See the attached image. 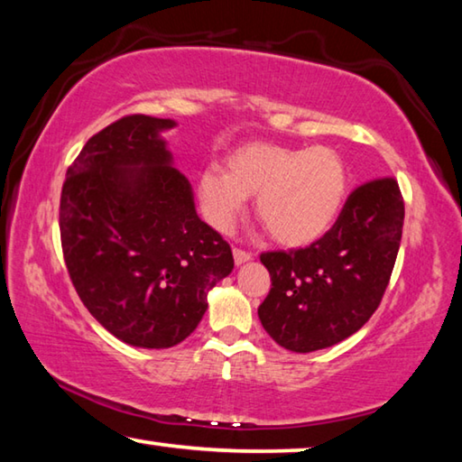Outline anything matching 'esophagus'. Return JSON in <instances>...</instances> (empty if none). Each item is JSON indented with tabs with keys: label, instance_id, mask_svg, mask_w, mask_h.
<instances>
[{
	"label": "esophagus",
	"instance_id": "34e87169",
	"mask_svg": "<svg viewBox=\"0 0 462 462\" xmlns=\"http://www.w3.org/2000/svg\"><path fill=\"white\" fill-rule=\"evenodd\" d=\"M250 259H253V254L246 253V250L234 248V263H236V264H245V263H248Z\"/></svg>",
	"mask_w": 462,
	"mask_h": 462
}]
</instances>
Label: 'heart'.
I'll return each mask as SVG.
<instances>
[{
  "label": "heart",
  "instance_id": "1",
  "mask_svg": "<svg viewBox=\"0 0 462 462\" xmlns=\"http://www.w3.org/2000/svg\"><path fill=\"white\" fill-rule=\"evenodd\" d=\"M350 187L346 161L330 146H287L267 140L246 143L198 177L203 216L228 232L256 195V216L283 246L314 245L332 228Z\"/></svg>",
  "mask_w": 462,
  "mask_h": 462
}]
</instances>
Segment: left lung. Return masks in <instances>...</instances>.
<instances>
[{
  "mask_svg": "<svg viewBox=\"0 0 462 462\" xmlns=\"http://www.w3.org/2000/svg\"><path fill=\"white\" fill-rule=\"evenodd\" d=\"M403 214L395 179H374L348 195L338 220L314 245L263 253L271 291L259 318L271 338L293 353H314L361 330L389 285Z\"/></svg>",
  "mask_w": 462,
  "mask_h": 462,
  "instance_id": "8db88e82",
  "label": "left lung"
}]
</instances>
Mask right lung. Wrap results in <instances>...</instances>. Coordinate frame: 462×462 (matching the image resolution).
<instances>
[{
  "label": "right lung",
  "mask_w": 462,
  "mask_h": 462,
  "mask_svg": "<svg viewBox=\"0 0 462 462\" xmlns=\"http://www.w3.org/2000/svg\"><path fill=\"white\" fill-rule=\"evenodd\" d=\"M173 120L124 116L88 140L62 183L59 228L83 306L140 348L183 342L208 291L234 269L230 245L199 220L162 130Z\"/></svg>",
  "instance_id": "right-lung-1"
}]
</instances>
